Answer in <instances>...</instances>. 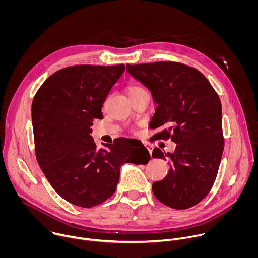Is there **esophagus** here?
<instances>
[{"mask_svg":"<svg viewBox=\"0 0 258 258\" xmlns=\"http://www.w3.org/2000/svg\"><path fill=\"white\" fill-rule=\"evenodd\" d=\"M144 145H145L147 150L149 151V153H150V155H151V154H152V151H153V147H152L151 145H149V144H144Z\"/></svg>","mask_w":258,"mask_h":258,"instance_id":"1","label":"esophagus"}]
</instances>
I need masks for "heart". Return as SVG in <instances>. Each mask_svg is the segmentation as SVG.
<instances>
[{"label":"heart","mask_w":258,"mask_h":258,"mask_svg":"<svg viewBox=\"0 0 258 258\" xmlns=\"http://www.w3.org/2000/svg\"><path fill=\"white\" fill-rule=\"evenodd\" d=\"M145 91L143 88L139 87V86H131L128 87L127 89V93H128V96H132V95H135L137 93H140V92H143Z\"/></svg>","instance_id":"1"}]
</instances>
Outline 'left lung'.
<instances>
[{
    "instance_id": "8db88e82",
    "label": "left lung",
    "mask_w": 258,
    "mask_h": 258,
    "mask_svg": "<svg viewBox=\"0 0 258 258\" xmlns=\"http://www.w3.org/2000/svg\"><path fill=\"white\" fill-rule=\"evenodd\" d=\"M126 70L157 104L149 127L167 126L154 137L176 144L173 153L153 150V158L170 160L165 178L152 185L153 194L171 208H190L211 190L222 160L220 100L202 73L187 65L162 61L126 64Z\"/></svg>"
}]
</instances>
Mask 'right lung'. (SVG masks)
<instances>
[{"label":"right lung","instance_id":"1","mask_svg":"<svg viewBox=\"0 0 258 258\" xmlns=\"http://www.w3.org/2000/svg\"><path fill=\"white\" fill-rule=\"evenodd\" d=\"M114 66L76 65L55 72L36 92L31 118L36 160L54 190L77 206H96L116 190L124 163L147 164L142 145L128 154L130 140L97 149L91 126L103 118L102 106L124 71Z\"/></svg>","mask_w":258,"mask_h":258}]
</instances>
